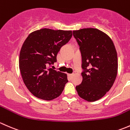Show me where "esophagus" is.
<instances>
[{"label":"esophagus","instance_id":"esophagus-1","mask_svg":"<svg viewBox=\"0 0 130 130\" xmlns=\"http://www.w3.org/2000/svg\"><path fill=\"white\" fill-rule=\"evenodd\" d=\"M68 76H69V77H71L72 76H73V74H68Z\"/></svg>","mask_w":130,"mask_h":130}]
</instances>
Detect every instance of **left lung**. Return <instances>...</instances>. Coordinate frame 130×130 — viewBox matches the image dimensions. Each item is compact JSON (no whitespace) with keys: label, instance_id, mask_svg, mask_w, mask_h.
Returning <instances> with one entry per match:
<instances>
[{"label":"left lung","instance_id":"obj_1","mask_svg":"<svg viewBox=\"0 0 130 130\" xmlns=\"http://www.w3.org/2000/svg\"><path fill=\"white\" fill-rule=\"evenodd\" d=\"M82 56L83 81L77 94L89 102L103 97L113 85L118 73V57L111 39L101 30L85 28L73 30Z\"/></svg>","mask_w":130,"mask_h":130}]
</instances>
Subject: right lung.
I'll return each instance as SVG.
<instances>
[{
  "instance_id": "right-lung-1",
  "label": "right lung",
  "mask_w": 130,
  "mask_h": 130,
  "mask_svg": "<svg viewBox=\"0 0 130 130\" xmlns=\"http://www.w3.org/2000/svg\"><path fill=\"white\" fill-rule=\"evenodd\" d=\"M73 36L71 30L41 29L30 33L24 42L19 55V69L29 91L47 101L62 93L68 82L67 74L47 68L56 62L62 45Z\"/></svg>"
}]
</instances>
